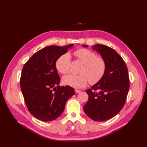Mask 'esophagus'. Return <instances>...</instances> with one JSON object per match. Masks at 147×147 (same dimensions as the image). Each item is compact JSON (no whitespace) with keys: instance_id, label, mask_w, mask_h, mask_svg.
Here are the masks:
<instances>
[{"instance_id":"esophagus-1","label":"esophagus","mask_w":147,"mask_h":147,"mask_svg":"<svg viewBox=\"0 0 147 147\" xmlns=\"http://www.w3.org/2000/svg\"><path fill=\"white\" fill-rule=\"evenodd\" d=\"M75 92L76 93H80V92H81V91L78 90H75Z\"/></svg>"}]
</instances>
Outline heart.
I'll use <instances>...</instances> for the list:
<instances>
[{
	"mask_svg": "<svg viewBox=\"0 0 147 147\" xmlns=\"http://www.w3.org/2000/svg\"><path fill=\"white\" fill-rule=\"evenodd\" d=\"M74 55L84 64L81 75L69 74L63 77V83L70 86L76 88H83L89 80L91 84L98 82L104 76L106 69L105 60L97 56L93 51L85 48H80L75 51ZM70 56L67 53L62 55L56 62V67L62 74H67L70 70Z\"/></svg>",
	"mask_w": 147,
	"mask_h": 147,
	"instance_id": "heart-1",
	"label": "heart"
}]
</instances>
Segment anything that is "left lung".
<instances>
[{
    "mask_svg": "<svg viewBox=\"0 0 147 147\" xmlns=\"http://www.w3.org/2000/svg\"><path fill=\"white\" fill-rule=\"evenodd\" d=\"M92 49L105 60L106 69L100 80L86 91L89 98L83 110L94 121H107L117 115L125 104L130 85L127 68L112 48L97 44Z\"/></svg>",
    "mask_w": 147,
    "mask_h": 147,
    "instance_id": "1",
    "label": "left lung"
}]
</instances>
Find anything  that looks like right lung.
<instances>
[{
  "mask_svg": "<svg viewBox=\"0 0 147 147\" xmlns=\"http://www.w3.org/2000/svg\"><path fill=\"white\" fill-rule=\"evenodd\" d=\"M73 44L64 47L48 46L36 52L23 66L20 86L26 106L34 117L50 121L63 112L67 100L75 94L68 85L60 86V77L56 67L58 57Z\"/></svg>",
  "mask_w": 147,
  "mask_h": 147,
  "instance_id": "right-lung-1",
  "label": "right lung"
}]
</instances>
